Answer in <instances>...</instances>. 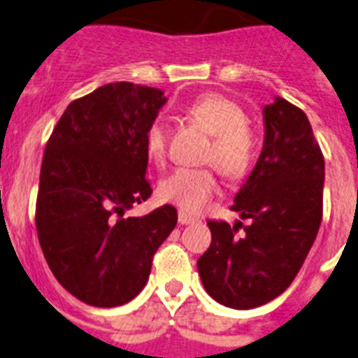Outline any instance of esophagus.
Returning a JSON list of instances; mask_svg holds the SVG:
<instances>
[{
  "label": "esophagus",
  "mask_w": 358,
  "mask_h": 358,
  "mask_svg": "<svg viewBox=\"0 0 358 358\" xmlns=\"http://www.w3.org/2000/svg\"><path fill=\"white\" fill-rule=\"evenodd\" d=\"M179 224H182V226H188V224H194L195 222V217H192V215L185 213V211H179Z\"/></svg>",
  "instance_id": "1"
}]
</instances>
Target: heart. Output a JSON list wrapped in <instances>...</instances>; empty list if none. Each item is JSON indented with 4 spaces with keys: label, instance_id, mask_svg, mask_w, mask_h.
Returning a JSON list of instances; mask_svg holds the SVG:
<instances>
[{
    "label": "heart",
    "instance_id": "1",
    "mask_svg": "<svg viewBox=\"0 0 358 358\" xmlns=\"http://www.w3.org/2000/svg\"><path fill=\"white\" fill-rule=\"evenodd\" d=\"M186 115L213 136L204 163L215 164L233 181L251 172L258 157V138L242 103L222 93H204L186 107ZM145 145L152 161L164 163L169 132L161 120L150 122ZM217 192L218 179L213 169H179L159 185V197L188 213L201 211Z\"/></svg>",
    "mask_w": 358,
    "mask_h": 358
}]
</instances>
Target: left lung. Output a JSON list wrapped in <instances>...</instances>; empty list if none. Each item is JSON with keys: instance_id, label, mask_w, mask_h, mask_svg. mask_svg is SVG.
<instances>
[{"instance_id": "8db88e82", "label": "left lung", "mask_w": 358, "mask_h": 358, "mask_svg": "<svg viewBox=\"0 0 358 358\" xmlns=\"http://www.w3.org/2000/svg\"><path fill=\"white\" fill-rule=\"evenodd\" d=\"M264 120V150L231 206L251 224L210 220L211 243L197 262L206 292L236 310L262 306L289 289L322 218L324 157L308 118L276 98Z\"/></svg>"}]
</instances>
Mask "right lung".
Returning a JSON list of instances; mask_svg holds the SVG:
<instances>
[{
	"label": "right lung",
	"instance_id": "1",
	"mask_svg": "<svg viewBox=\"0 0 358 358\" xmlns=\"http://www.w3.org/2000/svg\"><path fill=\"white\" fill-rule=\"evenodd\" d=\"M164 102L157 87L106 84L69 103L44 148L37 236L57 281L87 305L138 296L177 224L170 204L125 217L152 195L145 134Z\"/></svg>",
	"mask_w": 358,
	"mask_h": 358
}]
</instances>
